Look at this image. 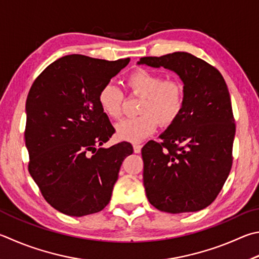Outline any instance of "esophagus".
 <instances>
[{
  "mask_svg": "<svg viewBox=\"0 0 259 259\" xmlns=\"http://www.w3.org/2000/svg\"><path fill=\"white\" fill-rule=\"evenodd\" d=\"M140 150H142V145L135 144V145H134V152L138 154V153H140Z\"/></svg>",
  "mask_w": 259,
  "mask_h": 259,
  "instance_id": "1",
  "label": "esophagus"
}]
</instances>
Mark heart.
Instances as JSON below:
<instances>
[{"instance_id":"1","label":"heart","mask_w":259,"mask_h":259,"mask_svg":"<svg viewBox=\"0 0 259 259\" xmlns=\"http://www.w3.org/2000/svg\"><path fill=\"white\" fill-rule=\"evenodd\" d=\"M125 82L129 91L142 97V101L138 107L139 116L123 120L116 125V135L120 139L138 143L156 130L157 122L167 126L180 116L186 102V89L180 80L163 79L159 73L137 69L129 74ZM97 100L107 117L120 119L123 96L114 83H105Z\"/></svg>"}]
</instances>
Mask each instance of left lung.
I'll use <instances>...</instances> for the list:
<instances>
[{
	"instance_id": "1",
	"label": "left lung",
	"mask_w": 259,
	"mask_h": 259,
	"mask_svg": "<svg viewBox=\"0 0 259 259\" xmlns=\"http://www.w3.org/2000/svg\"><path fill=\"white\" fill-rule=\"evenodd\" d=\"M138 64L175 71L186 89L176 122L142 149L146 196L171 214L204 209L220 194L232 166L234 124L231 98L222 74L187 52L145 56Z\"/></svg>"
}]
</instances>
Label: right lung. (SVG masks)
<instances>
[{"label":"right lung","mask_w":259,"mask_h":259,"mask_svg":"<svg viewBox=\"0 0 259 259\" xmlns=\"http://www.w3.org/2000/svg\"><path fill=\"white\" fill-rule=\"evenodd\" d=\"M130 59L80 54L54 61L32 83L26 102L28 170L45 200L69 216L101 211L110 203L123 159L133 146L102 147L114 134L98 93Z\"/></svg>","instance_id":"add662e5"}]
</instances>
